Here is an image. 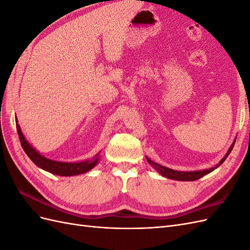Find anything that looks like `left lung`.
Masks as SVG:
<instances>
[{
    "mask_svg": "<svg viewBox=\"0 0 250 250\" xmlns=\"http://www.w3.org/2000/svg\"><path fill=\"white\" fill-rule=\"evenodd\" d=\"M236 139L233 140L232 144H231L230 147L228 150V152H226V154L223 156L222 160L219 162L215 166V167L209 168V169H203V170H198V171H177V170H173V169L165 167V166L158 165V164L154 163L153 161H151L149 157H146V160L158 173L161 174L162 176H164L166 178H170V179H174V180H179V181H194V180H197V179L201 178L204 175H207V174H208L210 172H213L215 169H217L219 167V166L223 164V162L226 160V157H228L229 154L231 152V150H232V148L234 146V143H236Z\"/></svg>",
    "mask_w": 250,
    "mask_h": 250,
    "instance_id": "8db88e82",
    "label": "left lung"
}]
</instances>
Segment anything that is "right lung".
Wrapping results in <instances>:
<instances>
[{
    "instance_id": "right-lung-1",
    "label": "right lung",
    "mask_w": 250,
    "mask_h": 250,
    "mask_svg": "<svg viewBox=\"0 0 250 250\" xmlns=\"http://www.w3.org/2000/svg\"><path fill=\"white\" fill-rule=\"evenodd\" d=\"M16 121H17V129L19 133V138H20L22 149H24V151L29 156L30 160H31L37 167H40L44 171L55 174V175H59V176H75L92 170L98 164V162H99L100 152L97 153L92 158H88L86 161H81V162L71 163V162H59V161L50 160V158H47L46 156L42 155L39 151L30 145V143L25 139L24 134L21 132V127L18 124V119Z\"/></svg>"
}]
</instances>
